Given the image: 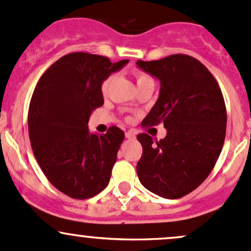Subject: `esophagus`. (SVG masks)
<instances>
[{"label":"esophagus","mask_w":251,"mask_h":251,"mask_svg":"<svg viewBox=\"0 0 251 251\" xmlns=\"http://www.w3.org/2000/svg\"><path fill=\"white\" fill-rule=\"evenodd\" d=\"M125 136H126V138H127V139H134V138H136V133H134L133 131H127V132L125 133Z\"/></svg>","instance_id":"34e87169"}]
</instances>
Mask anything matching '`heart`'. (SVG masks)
Here are the masks:
<instances>
[{"mask_svg":"<svg viewBox=\"0 0 251 251\" xmlns=\"http://www.w3.org/2000/svg\"><path fill=\"white\" fill-rule=\"evenodd\" d=\"M134 75H136L137 84H141V83H143V81H147V80H149V79H150L149 75H147L146 73H142V72H136V73H134ZM110 80H112V77L107 78L103 81V84H102V91L105 92L108 90V86H109Z\"/></svg>","mask_w":251,"mask_h":251,"instance_id":"1","label":"heart"}]
</instances>
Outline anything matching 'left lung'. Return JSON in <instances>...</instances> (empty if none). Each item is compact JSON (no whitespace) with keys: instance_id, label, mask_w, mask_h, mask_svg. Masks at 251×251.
Instances as JSON below:
<instances>
[{"instance_id":"8db88e82","label":"left lung","mask_w":251,"mask_h":251,"mask_svg":"<svg viewBox=\"0 0 251 251\" xmlns=\"http://www.w3.org/2000/svg\"><path fill=\"white\" fill-rule=\"evenodd\" d=\"M136 63L161 85L142 125L163 123L167 130L159 142L147 133L137 136L143 148L137 174L149 191L180 199L201 185L219 159L227 123L224 96L207 67L189 55Z\"/></svg>"}]
</instances>
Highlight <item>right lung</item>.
<instances>
[{
    "mask_svg": "<svg viewBox=\"0 0 251 251\" xmlns=\"http://www.w3.org/2000/svg\"><path fill=\"white\" fill-rule=\"evenodd\" d=\"M127 62L67 54L44 72L33 91L27 119L33 154L50 183L72 199L96 196L109 183L125 133L117 126L105 134L90 133L88 123L103 104L102 83Z\"/></svg>",
    "mask_w": 251,
    "mask_h": 251,
    "instance_id": "right-lung-1",
    "label": "right lung"
}]
</instances>
